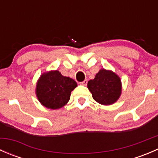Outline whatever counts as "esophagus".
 Returning <instances> with one entry per match:
<instances>
[{
	"mask_svg": "<svg viewBox=\"0 0 158 158\" xmlns=\"http://www.w3.org/2000/svg\"><path fill=\"white\" fill-rule=\"evenodd\" d=\"M87 83H88V80H87V79H85V80H84L83 82H80L81 85H86Z\"/></svg>",
	"mask_w": 158,
	"mask_h": 158,
	"instance_id": "1",
	"label": "esophagus"
}]
</instances>
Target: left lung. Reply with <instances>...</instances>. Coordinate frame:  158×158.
Here are the masks:
<instances>
[{
  "instance_id": "1",
  "label": "left lung",
  "mask_w": 158,
  "mask_h": 158,
  "mask_svg": "<svg viewBox=\"0 0 158 158\" xmlns=\"http://www.w3.org/2000/svg\"><path fill=\"white\" fill-rule=\"evenodd\" d=\"M87 87L93 99L103 106L114 104L122 95V80L111 70L100 69L95 79L89 81Z\"/></svg>"
}]
</instances>
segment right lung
I'll use <instances>...</instances> for the list:
<instances>
[{"mask_svg": "<svg viewBox=\"0 0 158 158\" xmlns=\"http://www.w3.org/2000/svg\"><path fill=\"white\" fill-rule=\"evenodd\" d=\"M77 86L74 79L63 76L58 70L44 73L36 82V95L42 106L58 109L66 106L71 92Z\"/></svg>", "mask_w": 158, "mask_h": 158, "instance_id": "obj_1", "label": "right lung"}]
</instances>
